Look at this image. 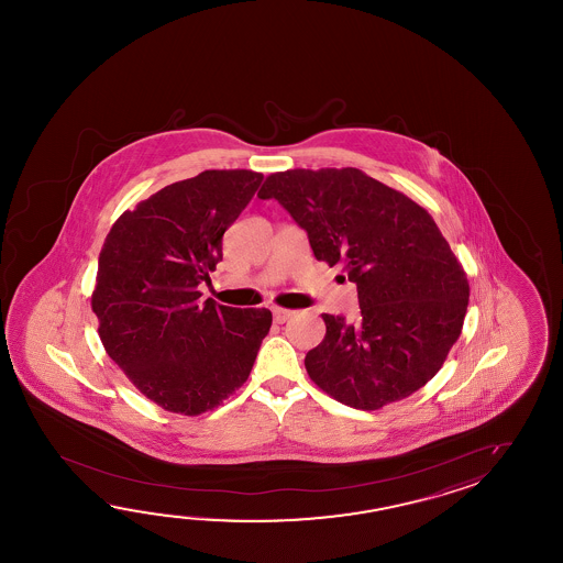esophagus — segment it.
Returning a JSON list of instances; mask_svg holds the SVG:
<instances>
[{
    "label": "esophagus",
    "instance_id": "esophagus-1",
    "mask_svg": "<svg viewBox=\"0 0 563 563\" xmlns=\"http://www.w3.org/2000/svg\"><path fill=\"white\" fill-rule=\"evenodd\" d=\"M291 316H294V311L284 310V308H274V320H276L277 323L287 322Z\"/></svg>",
    "mask_w": 563,
    "mask_h": 563
}]
</instances>
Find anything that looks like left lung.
<instances>
[{
    "mask_svg": "<svg viewBox=\"0 0 563 563\" xmlns=\"http://www.w3.org/2000/svg\"><path fill=\"white\" fill-rule=\"evenodd\" d=\"M308 233L316 260L344 264L360 318L322 313V344L306 371L335 400L376 410L441 371L467 313L468 282L432 217L360 168H294L265 179Z\"/></svg>",
    "mask_w": 563,
    "mask_h": 563,
    "instance_id": "left-lung-1",
    "label": "left lung"
}]
</instances>
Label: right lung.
<instances>
[{"label":"right lung","mask_w":563,"mask_h":563,"mask_svg":"<svg viewBox=\"0 0 563 563\" xmlns=\"http://www.w3.org/2000/svg\"><path fill=\"white\" fill-rule=\"evenodd\" d=\"M262 180L253 170H203L124 211L104 241L92 294L98 334L165 410L219 407L247 380L272 328V311L201 301L199 291Z\"/></svg>","instance_id":"right-lung-1"}]
</instances>
